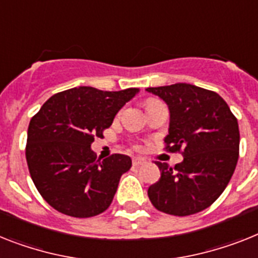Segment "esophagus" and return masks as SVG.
<instances>
[{
  "label": "esophagus",
  "instance_id": "1",
  "mask_svg": "<svg viewBox=\"0 0 258 258\" xmlns=\"http://www.w3.org/2000/svg\"><path fill=\"white\" fill-rule=\"evenodd\" d=\"M145 163H146V159L145 158H141V157H136V158H133V166H136V167L145 165Z\"/></svg>",
  "mask_w": 258,
  "mask_h": 258
}]
</instances>
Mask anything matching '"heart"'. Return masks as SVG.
<instances>
[{
    "instance_id": "1",
    "label": "heart",
    "mask_w": 258,
    "mask_h": 258,
    "mask_svg": "<svg viewBox=\"0 0 258 258\" xmlns=\"http://www.w3.org/2000/svg\"><path fill=\"white\" fill-rule=\"evenodd\" d=\"M157 101H158V100H153V99L148 100V101H146V106H148V105H150V104H154V103H157Z\"/></svg>"
}]
</instances>
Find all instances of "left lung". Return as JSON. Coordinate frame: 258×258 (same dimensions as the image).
<instances>
[{
	"label": "left lung",
	"mask_w": 258,
	"mask_h": 258,
	"mask_svg": "<svg viewBox=\"0 0 258 258\" xmlns=\"http://www.w3.org/2000/svg\"><path fill=\"white\" fill-rule=\"evenodd\" d=\"M146 91L169 105L165 150L183 155L175 167L155 162L161 178L149 187V199L157 210L174 216L201 212L220 197L233 175L239 159L237 118L218 93L192 84Z\"/></svg>",
	"instance_id": "left-lung-1"
}]
</instances>
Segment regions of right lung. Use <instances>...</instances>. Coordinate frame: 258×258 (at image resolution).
<instances>
[{
    "label": "right lung",
    "instance_id": "right-lung-1",
    "mask_svg": "<svg viewBox=\"0 0 258 258\" xmlns=\"http://www.w3.org/2000/svg\"><path fill=\"white\" fill-rule=\"evenodd\" d=\"M138 92L78 87L51 96L27 129L26 161L44 201L72 218H92L109 207L131 157L100 161L91 150L95 137L112 125L118 110Z\"/></svg>",
    "mask_w": 258,
    "mask_h": 258
}]
</instances>
